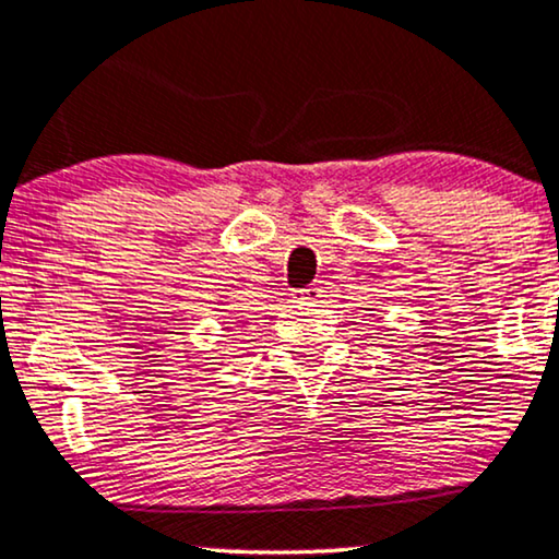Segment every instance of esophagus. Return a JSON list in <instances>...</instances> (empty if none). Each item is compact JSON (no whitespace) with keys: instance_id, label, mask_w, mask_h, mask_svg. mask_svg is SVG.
Returning <instances> with one entry per match:
<instances>
[{"instance_id":"34e87169","label":"esophagus","mask_w":559,"mask_h":559,"mask_svg":"<svg viewBox=\"0 0 559 559\" xmlns=\"http://www.w3.org/2000/svg\"><path fill=\"white\" fill-rule=\"evenodd\" d=\"M319 296H322V288H319V286H307V288H299V292L294 294V301L311 304V301H317Z\"/></svg>"}]
</instances>
